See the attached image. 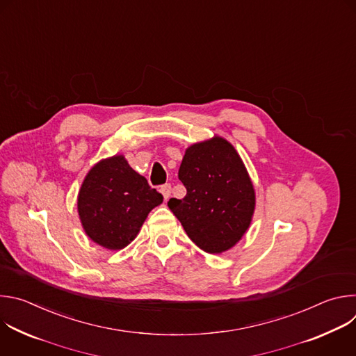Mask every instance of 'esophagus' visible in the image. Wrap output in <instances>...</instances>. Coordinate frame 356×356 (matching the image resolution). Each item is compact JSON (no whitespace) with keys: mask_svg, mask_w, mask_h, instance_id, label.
I'll list each match as a JSON object with an SVG mask.
<instances>
[{"mask_svg":"<svg viewBox=\"0 0 356 356\" xmlns=\"http://www.w3.org/2000/svg\"><path fill=\"white\" fill-rule=\"evenodd\" d=\"M161 193H162V195H163L165 200H169V197H170V194H172V186H170V184L162 186V187H161Z\"/></svg>","mask_w":356,"mask_h":356,"instance_id":"esophagus-1","label":"esophagus"}]
</instances>
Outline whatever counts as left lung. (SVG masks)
<instances>
[{
	"label": "left lung",
	"instance_id": "left-lung-1",
	"mask_svg": "<svg viewBox=\"0 0 356 356\" xmlns=\"http://www.w3.org/2000/svg\"><path fill=\"white\" fill-rule=\"evenodd\" d=\"M179 179L187 194L170 198L168 206L188 238L213 255L235 246L252 222L257 194L232 143L214 135L190 145Z\"/></svg>",
	"mask_w": 356,
	"mask_h": 356
}]
</instances>
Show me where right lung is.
Masks as SVG:
<instances>
[{"label": "right lung", "mask_w": 356, "mask_h": 356, "mask_svg": "<svg viewBox=\"0 0 356 356\" xmlns=\"http://www.w3.org/2000/svg\"><path fill=\"white\" fill-rule=\"evenodd\" d=\"M163 197L135 172L124 155L97 162L86 175L77 195V213L86 235L110 250L129 245L147 214Z\"/></svg>", "instance_id": "1"}]
</instances>
